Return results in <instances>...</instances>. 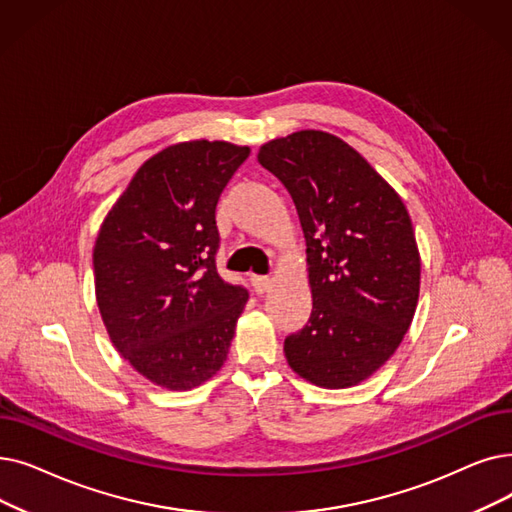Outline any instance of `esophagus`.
Segmentation results:
<instances>
[{"mask_svg":"<svg viewBox=\"0 0 512 512\" xmlns=\"http://www.w3.org/2000/svg\"><path fill=\"white\" fill-rule=\"evenodd\" d=\"M251 284H253L257 295H263L265 291H270V288H272V278H268V276H251Z\"/></svg>","mask_w":512,"mask_h":512,"instance_id":"esophagus-1","label":"esophagus"}]
</instances>
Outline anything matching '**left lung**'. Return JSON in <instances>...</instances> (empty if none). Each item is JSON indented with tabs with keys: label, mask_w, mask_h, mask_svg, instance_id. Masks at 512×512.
<instances>
[{
	"label": "left lung",
	"mask_w": 512,
	"mask_h": 512,
	"mask_svg": "<svg viewBox=\"0 0 512 512\" xmlns=\"http://www.w3.org/2000/svg\"><path fill=\"white\" fill-rule=\"evenodd\" d=\"M257 161L291 194L311 284L307 324L284 339L299 376L326 389L364 381L412 322L420 259L410 215L360 152L324 131L259 148Z\"/></svg>",
	"instance_id": "8db88e82"
}]
</instances>
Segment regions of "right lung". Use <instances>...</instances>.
Wrapping results in <instances>:
<instances>
[{"label": "right lung", "instance_id": "1", "mask_svg": "<svg viewBox=\"0 0 512 512\" xmlns=\"http://www.w3.org/2000/svg\"><path fill=\"white\" fill-rule=\"evenodd\" d=\"M249 152L207 140L165 148L133 175L100 228L96 299L110 341L165 389H192L224 366L249 299L215 265V207Z\"/></svg>", "mask_w": 512, "mask_h": 512}]
</instances>
